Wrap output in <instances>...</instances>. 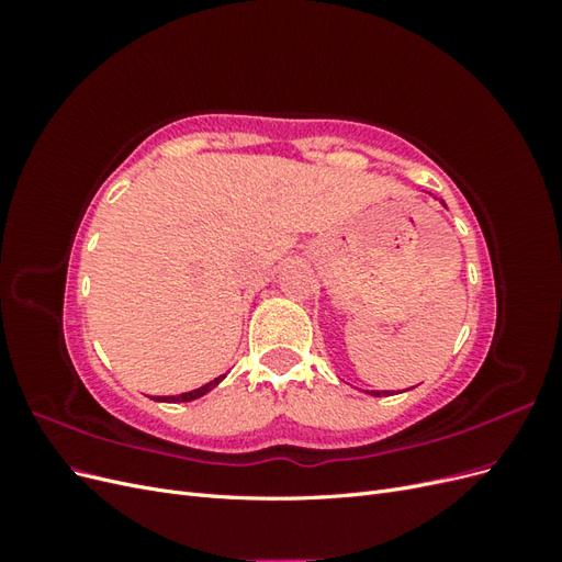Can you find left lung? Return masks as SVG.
Instances as JSON below:
<instances>
[{
  "mask_svg": "<svg viewBox=\"0 0 562 562\" xmlns=\"http://www.w3.org/2000/svg\"><path fill=\"white\" fill-rule=\"evenodd\" d=\"M370 396H389L386 391H370Z\"/></svg>",
  "mask_w": 562,
  "mask_h": 562,
  "instance_id": "left-lung-1",
  "label": "left lung"
}]
</instances>
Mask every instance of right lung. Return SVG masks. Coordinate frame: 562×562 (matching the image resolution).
<instances>
[{
  "instance_id": "obj_1",
  "label": "right lung",
  "mask_w": 562,
  "mask_h": 562,
  "mask_svg": "<svg viewBox=\"0 0 562 562\" xmlns=\"http://www.w3.org/2000/svg\"><path fill=\"white\" fill-rule=\"evenodd\" d=\"M223 380H225V375H220V378L211 380L209 384H203V386H199V389H194V391H187V394H178V396H155V401H161V403H187V401H194V398H199V396H203V394H209V391L215 389Z\"/></svg>"
}]
</instances>
